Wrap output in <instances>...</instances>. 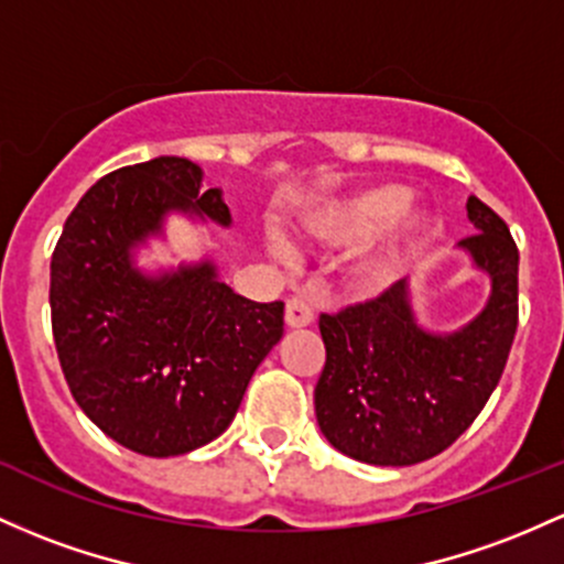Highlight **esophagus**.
Instances as JSON below:
<instances>
[{
	"label": "esophagus",
	"mask_w": 564,
	"mask_h": 564,
	"mask_svg": "<svg viewBox=\"0 0 564 564\" xmlns=\"http://www.w3.org/2000/svg\"><path fill=\"white\" fill-rule=\"evenodd\" d=\"M313 318H315L313 305L307 300H302V296H292V300L286 302V326L289 329H302V326H311Z\"/></svg>",
	"instance_id": "34e87169"
}]
</instances>
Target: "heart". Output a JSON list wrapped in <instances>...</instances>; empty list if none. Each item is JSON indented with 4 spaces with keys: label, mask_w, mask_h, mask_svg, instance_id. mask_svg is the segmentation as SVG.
Masks as SVG:
<instances>
[{
    "label": "heart",
    "mask_w": 564,
    "mask_h": 564,
    "mask_svg": "<svg viewBox=\"0 0 564 564\" xmlns=\"http://www.w3.org/2000/svg\"><path fill=\"white\" fill-rule=\"evenodd\" d=\"M410 189L401 184H369L332 197L305 216L307 238L329 249L361 243L375 235L350 264L352 286L361 292L382 289L431 235V214L406 206ZM283 251L281 246H275Z\"/></svg>",
    "instance_id": "b5f03b06"
}]
</instances>
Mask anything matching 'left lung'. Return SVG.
Returning <instances> with one entry per match:
<instances>
[{
  "mask_svg": "<svg viewBox=\"0 0 564 564\" xmlns=\"http://www.w3.org/2000/svg\"><path fill=\"white\" fill-rule=\"evenodd\" d=\"M476 235L460 240L490 296L457 332L417 324L406 278L377 300L321 315L326 345L315 417L334 449L369 466H414L444 453L485 410L517 334L519 251L509 227L468 197Z\"/></svg>",
  "mask_w": 564,
  "mask_h": 564,
  "instance_id": "left-lung-1",
  "label": "left lung"
}]
</instances>
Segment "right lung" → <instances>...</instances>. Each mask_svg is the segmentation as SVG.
I'll return each mask as SVG.
<instances>
[{
	"label": "right lung",
	"instance_id": "add662e5",
	"mask_svg": "<svg viewBox=\"0 0 564 564\" xmlns=\"http://www.w3.org/2000/svg\"><path fill=\"white\" fill-rule=\"evenodd\" d=\"M230 227L221 189L187 158L98 178L66 219L51 262V315L74 401L122 447L184 455L227 431L251 375L283 337V302L235 294L212 259L135 268L165 216Z\"/></svg>",
	"mask_w": 564,
	"mask_h": 564
}]
</instances>
